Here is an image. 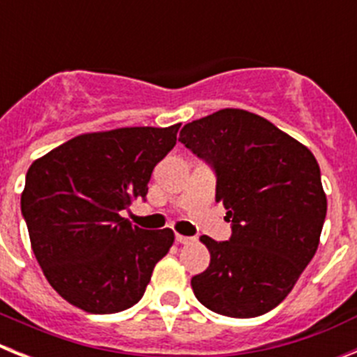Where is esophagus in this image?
<instances>
[{"mask_svg":"<svg viewBox=\"0 0 357 357\" xmlns=\"http://www.w3.org/2000/svg\"><path fill=\"white\" fill-rule=\"evenodd\" d=\"M175 241H176V243H181V245H188V243L193 241V238H188V236L176 234V236H175Z\"/></svg>","mask_w":357,"mask_h":357,"instance_id":"obj_1","label":"esophagus"}]
</instances>
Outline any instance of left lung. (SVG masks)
<instances>
[{
  "mask_svg": "<svg viewBox=\"0 0 357 357\" xmlns=\"http://www.w3.org/2000/svg\"><path fill=\"white\" fill-rule=\"evenodd\" d=\"M216 176L229 241L202 236L206 272L191 279L207 309L254 318L284 301L313 259L326 222L320 166L304 144L257 114L223 109L184 125L178 137Z\"/></svg>",
  "mask_w": 357,
  "mask_h": 357,
  "instance_id": "8db88e82",
  "label": "left lung"
}]
</instances>
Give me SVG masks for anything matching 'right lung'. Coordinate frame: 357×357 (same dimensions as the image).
Instances as JSON below:
<instances>
[{
	"label": "right lung",
	"instance_id": "add662e5",
	"mask_svg": "<svg viewBox=\"0 0 357 357\" xmlns=\"http://www.w3.org/2000/svg\"><path fill=\"white\" fill-rule=\"evenodd\" d=\"M178 127L77 135L30 166L21 214L37 263L69 304L110 314L144 295L175 234L139 229L119 213L134 198L146 200L151 172L176 144Z\"/></svg>",
	"mask_w": 357,
	"mask_h": 357
}]
</instances>
